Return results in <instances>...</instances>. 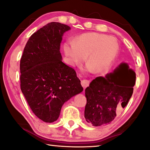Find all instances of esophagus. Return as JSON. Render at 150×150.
Masks as SVG:
<instances>
[{
  "label": "esophagus",
  "instance_id": "esophagus-1",
  "mask_svg": "<svg viewBox=\"0 0 150 150\" xmlns=\"http://www.w3.org/2000/svg\"><path fill=\"white\" fill-rule=\"evenodd\" d=\"M81 86H83V89H86L87 87L89 86V81L88 79H82L81 81Z\"/></svg>",
  "mask_w": 150,
  "mask_h": 150
}]
</instances>
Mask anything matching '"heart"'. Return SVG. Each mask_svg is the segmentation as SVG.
<instances>
[{"instance_id":"heart-1","label":"heart","mask_w":150,"mask_h":150,"mask_svg":"<svg viewBox=\"0 0 150 150\" xmlns=\"http://www.w3.org/2000/svg\"><path fill=\"white\" fill-rule=\"evenodd\" d=\"M64 50L72 65L81 63L86 57V62L96 73L108 69L117 57L118 44L114 37L99 33H85L73 42L64 44Z\"/></svg>"}]
</instances>
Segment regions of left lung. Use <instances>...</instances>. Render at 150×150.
<instances>
[{"mask_svg": "<svg viewBox=\"0 0 150 150\" xmlns=\"http://www.w3.org/2000/svg\"><path fill=\"white\" fill-rule=\"evenodd\" d=\"M135 79V73L126 63L105 77L93 79L85 91L86 121L96 127L110 123L128 104Z\"/></svg>", "mask_w": 150, "mask_h": 150, "instance_id": "8db88e82", "label": "left lung"}]
</instances>
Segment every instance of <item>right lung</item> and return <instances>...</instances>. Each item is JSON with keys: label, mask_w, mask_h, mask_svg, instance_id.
Returning <instances> with one entry per match:
<instances>
[{"label": "right lung", "mask_w": 150, "mask_h": 150, "mask_svg": "<svg viewBox=\"0 0 150 150\" xmlns=\"http://www.w3.org/2000/svg\"><path fill=\"white\" fill-rule=\"evenodd\" d=\"M71 28L51 22L33 33L20 61V86L34 115L46 122L56 121L62 105L83 88L75 71L62 62L60 46Z\"/></svg>", "instance_id": "1"}]
</instances>
